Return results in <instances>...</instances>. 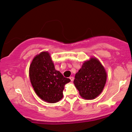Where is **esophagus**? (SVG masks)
<instances>
[{
	"label": "esophagus",
	"instance_id": "obj_1",
	"mask_svg": "<svg viewBox=\"0 0 132 132\" xmlns=\"http://www.w3.org/2000/svg\"><path fill=\"white\" fill-rule=\"evenodd\" d=\"M69 78H70V80H71L72 81L73 80H74V77H72H72H70Z\"/></svg>",
	"mask_w": 132,
	"mask_h": 132
}]
</instances>
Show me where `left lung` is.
Returning <instances> with one entry per match:
<instances>
[{
  "label": "left lung",
  "instance_id": "left-lung-1",
  "mask_svg": "<svg viewBox=\"0 0 132 132\" xmlns=\"http://www.w3.org/2000/svg\"><path fill=\"white\" fill-rule=\"evenodd\" d=\"M106 81V72L96 58L85 61L76 74L74 83L81 97L94 99L103 91Z\"/></svg>",
  "mask_w": 132,
  "mask_h": 132
}]
</instances>
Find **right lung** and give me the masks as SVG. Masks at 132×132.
<instances>
[{"instance_id": "right-lung-1", "label": "right lung", "mask_w": 132, "mask_h": 132, "mask_svg": "<svg viewBox=\"0 0 132 132\" xmlns=\"http://www.w3.org/2000/svg\"><path fill=\"white\" fill-rule=\"evenodd\" d=\"M29 77L36 94L49 103L60 101L64 85L71 81L55 70L47 52H42L33 58L29 68Z\"/></svg>"}]
</instances>
